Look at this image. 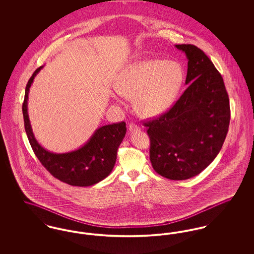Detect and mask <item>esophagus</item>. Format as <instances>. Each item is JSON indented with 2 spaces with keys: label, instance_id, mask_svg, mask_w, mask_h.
I'll use <instances>...</instances> for the list:
<instances>
[{
  "label": "esophagus",
  "instance_id": "obj_1",
  "mask_svg": "<svg viewBox=\"0 0 254 254\" xmlns=\"http://www.w3.org/2000/svg\"><path fill=\"white\" fill-rule=\"evenodd\" d=\"M128 129H129L130 132L137 131V130H139V126H137V125L134 124V123H130L129 126H128Z\"/></svg>",
  "mask_w": 254,
  "mask_h": 254
}]
</instances>
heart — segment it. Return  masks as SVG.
<instances>
[{"mask_svg":"<svg viewBox=\"0 0 254 254\" xmlns=\"http://www.w3.org/2000/svg\"><path fill=\"white\" fill-rule=\"evenodd\" d=\"M185 81L184 69L176 62L145 59L127 66L116 81L117 92L133 99L136 112L156 118L174 104Z\"/></svg>","mask_w":254,"mask_h":254,"instance_id":"heart-1","label":"heart"}]
</instances>
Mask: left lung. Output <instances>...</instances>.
<instances>
[{
    "instance_id": "8db88e82",
    "label": "left lung",
    "mask_w": 254,
    "mask_h": 254,
    "mask_svg": "<svg viewBox=\"0 0 254 254\" xmlns=\"http://www.w3.org/2000/svg\"><path fill=\"white\" fill-rule=\"evenodd\" d=\"M175 47L189 60V87L169 111L144 126L152 168L169 180H186L202 172L221 150L230 126V100L221 74L202 49Z\"/></svg>"
}]
</instances>
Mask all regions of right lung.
Returning a JSON list of instances; mask_svg holds the SVG:
<instances>
[{
  "instance_id": "1",
  "label": "right lung",
  "mask_w": 254,
  "mask_h": 254,
  "mask_svg": "<svg viewBox=\"0 0 254 254\" xmlns=\"http://www.w3.org/2000/svg\"><path fill=\"white\" fill-rule=\"evenodd\" d=\"M42 68L43 66L37 68L28 80L23 103L24 129L30 145L41 164L56 179L75 187L95 185L108 177L113 169L118 147L127 132L126 123L99 127L86 144L77 150L67 153L48 151L37 142L27 113L29 88Z\"/></svg>"
}]
</instances>
